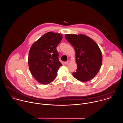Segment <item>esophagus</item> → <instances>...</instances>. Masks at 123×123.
Returning <instances> with one entry per match:
<instances>
[{
    "label": "esophagus",
    "mask_w": 123,
    "mask_h": 123,
    "mask_svg": "<svg viewBox=\"0 0 123 123\" xmlns=\"http://www.w3.org/2000/svg\"><path fill=\"white\" fill-rule=\"evenodd\" d=\"M69 62H70V61L68 60V61H67V62H64V64H65V65H67Z\"/></svg>",
    "instance_id": "34e87169"
}]
</instances>
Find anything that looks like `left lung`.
I'll list each match as a JSON object with an SVG mask.
<instances>
[{
  "mask_svg": "<svg viewBox=\"0 0 123 123\" xmlns=\"http://www.w3.org/2000/svg\"><path fill=\"white\" fill-rule=\"evenodd\" d=\"M65 37L75 51L77 68L73 73L74 76L82 82L93 79L102 64V53L98 45L86 35L66 34Z\"/></svg>",
  "mask_w": 123,
  "mask_h": 123,
  "instance_id": "8db88e82",
  "label": "left lung"
}]
</instances>
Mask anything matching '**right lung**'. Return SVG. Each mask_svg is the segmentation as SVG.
Wrapping results in <instances>:
<instances>
[{
  "mask_svg": "<svg viewBox=\"0 0 123 123\" xmlns=\"http://www.w3.org/2000/svg\"><path fill=\"white\" fill-rule=\"evenodd\" d=\"M62 38L61 34L48 32L30 48L28 56L29 69L33 76L41 84H47L52 82L62 65L56 49Z\"/></svg>",
  "mask_w": 123,
  "mask_h": 123,
  "instance_id": "add662e5",
  "label": "right lung"
}]
</instances>
